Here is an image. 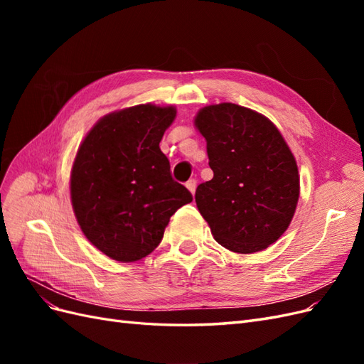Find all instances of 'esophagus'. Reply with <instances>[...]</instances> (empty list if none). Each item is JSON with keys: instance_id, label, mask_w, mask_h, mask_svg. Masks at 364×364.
Masks as SVG:
<instances>
[{"instance_id": "esophagus-1", "label": "esophagus", "mask_w": 364, "mask_h": 364, "mask_svg": "<svg viewBox=\"0 0 364 364\" xmlns=\"http://www.w3.org/2000/svg\"><path fill=\"white\" fill-rule=\"evenodd\" d=\"M185 185H186V188L190 190V193H191V194H194V193H196V186H197V182H196V179H190L188 182L185 183Z\"/></svg>"}]
</instances>
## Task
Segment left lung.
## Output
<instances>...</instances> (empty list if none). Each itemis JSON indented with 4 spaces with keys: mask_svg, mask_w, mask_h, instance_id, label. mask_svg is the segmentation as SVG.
<instances>
[{
    "mask_svg": "<svg viewBox=\"0 0 364 364\" xmlns=\"http://www.w3.org/2000/svg\"><path fill=\"white\" fill-rule=\"evenodd\" d=\"M194 124L214 171L196 190L211 234L237 253L267 249L287 230L299 199V173L287 142L269 118L234 103L200 109Z\"/></svg>",
    "mask_w": 364,
    "mask_h": 364,
    "instance_id": "1",
    "label": "left lung"
}]
</instances>
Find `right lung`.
Wrapping results in <instances>:
<instances>
[{
    "mask_svg": "<svg viewBox=\"0 0 364 364\" xmlns=\"http://www.w3.org/2000/svg\"><path fill=\"white\" fill-rule=\"evenodd\" d=\"M173 106L138 105L103 117L77 151L71 203L82 232L105 255L134 262L155 250L191 193L173 181L159 149Z\"/></svg>",
    "mask_w": 364,
    "mask_h": 364,
    "instance_id": "right-lung-1",
    "label": "right lung"
}]
</instances>
